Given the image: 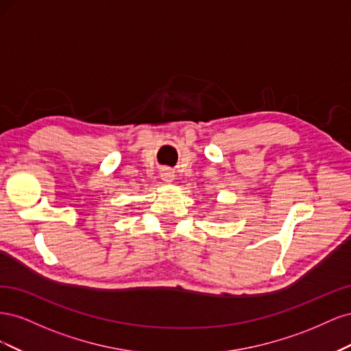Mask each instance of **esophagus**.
I'll use <instances>...</instances> for the list:
<instances>
[{"instance_id": "34e87169", "label": "esophagus", "mask_w": 351, "mask_h": 351, "mask_svg": "<svg viewBox=\"0 0 351 351\" xmlns=\"http://www.w3.org/2000/svg\"><path fill=\"white\" fill-rule=\"evenodd\" d=\"M161 178L164 180L165 183H173L174 182V173L169 171V169H164L161 173Z\"/></svg>"}]
</instances>
